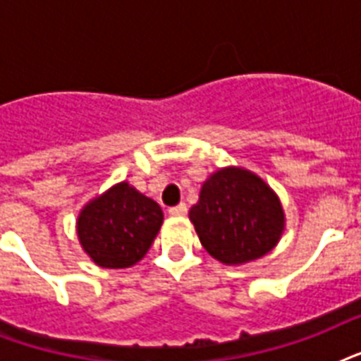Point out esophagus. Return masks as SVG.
I'll use <instances>...</instances> for the list:
<instances>
[{"label":"esophagus","mask_w":361,"mask_h":361,"mask_svg":"<svg viewBox=\"0 0 361 361\" xmlns=\"http://www.w3.org/2000/svg\"><path fill=\"white\" fill-rule=\"evenodd\" d=\"M169 214L172 215V217H183V215L187 214V204H178V206H172V208L169 209Z\"/></svg>","instance_id":"esophagus-1"}]
</instances>
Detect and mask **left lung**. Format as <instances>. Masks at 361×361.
Returning a JSON list of instances; mask_svg holds the SVG:
<instances>
[{"label":"left lung","mask_w":361,"mask_h":361,"mask_svg":"<svg viewBox=\"0 0 361 361\" xmlns=\"http://www.w3.org/2000/svg\"><path fill=\"white\" fill-rule=\"evenodd\" d=\"M204 249L226 266L264 257L285 228L279 197L257 174L226 166L209 176L189 212Z\"/></svg>","instance_id":"left-lung-1"}]
</instances>
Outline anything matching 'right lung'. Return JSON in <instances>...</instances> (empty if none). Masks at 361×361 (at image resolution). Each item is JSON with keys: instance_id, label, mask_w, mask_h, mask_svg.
Listing matches in <instances>:
<instances>
[{"instance_id": "right-lung-1", "label": "right lung", "mask_w": 361, "mask_h": 361, "mask_svg": "<svg viewBox=\"0 0 361 361\" xmlns=\"http://www.w3.org/2000/svg\"><path fill=\"white\" fill-rule=\"evenodd\" d=\"M161 225V206L121 181L82 208L76 232L93 262L118 269L144 258Z\"/></svg>"}]
</instances>
